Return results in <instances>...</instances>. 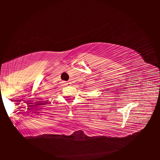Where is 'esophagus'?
Masks as SVG:
<instances>
[{
  "label": "esophagus",
  "mask_w": 160,
  "mask_h": 160,
  "mask_svg": "<svg viewBox=\"0 0 160 160\" xmlns=\"http://www.w3.org/2000/svg\"><path fill=\"white\" fill-rule=\"evenodd\" d=\"M70 84H71V83H70V82H65V85H67V86H68V85H70Z\"/></svg>",
  "instance_id": "obj_1"
}]
</instances>
